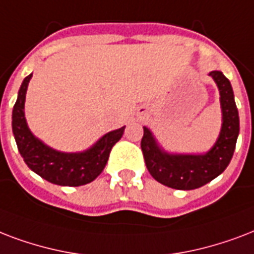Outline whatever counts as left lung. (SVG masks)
<instances>
[{"mask_svg": "<svg viewBox=\"0 0 254 254\" xmlns=\"http://www.w3.org/2000/svg\"><path fill=\"white\" fill-rule=\"evenodd\" d=\"M209 75L217 84L223 111V126L219 139L207 154H168L159 147L154 135L143 127L141 151L145 166L156 182L174 190H196L223 174L231 162L239 136L240 121L231 82L221 71H211Z\"/></svg>", "mask_w": 254, "mask_h": 254, "instance_id": "1", "label": "left lung"}]
</instances>
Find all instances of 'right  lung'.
I'll return each mask as SVG.
<instances>
[{
  "mask_svg": "<svg viewBox=\"0 0 254 254\" xmlns=\"http://www.w3.org/2000/svg\"><path fill=\"white\" fill-rule=\"evenodd\" d=\"M30 78L31 74L23 79L11 115V127L19 154L31 171L53 184L79 187L91 183L105 170L111 148L121 139L126 127L106 133L83 152L67 154L50 148L31 133L25 119L23 109Z\"/></svg>",
  "mask_w": 254,
  "mask_h": 254,
  "instance_id": "1",
  "label": "right lung"
}]
</instances>
